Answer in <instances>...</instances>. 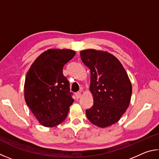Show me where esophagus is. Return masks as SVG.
<instances>
[{"mask_svg":"<svg viewBox=\"0 0 159 159\" xmlns=\"http://www.w3.org/2000/svg\"><path fill=\"white\" fill-rule=\"evenodd\" d=\"M75 96H76V98L77 99H79L80 97L82 96V93L80 92H77L76 93H75Z\"/></svg>","mask_w":159,"mask_h":159,"instance_id":"esophagus-1","label":"esophagus"}]
</instances>
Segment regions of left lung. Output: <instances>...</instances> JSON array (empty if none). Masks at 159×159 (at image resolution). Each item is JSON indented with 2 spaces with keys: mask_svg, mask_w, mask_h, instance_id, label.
Returning a JSON list of instances; mask_svg holds the SVG:
<instances>
[{
  "mask_svg": "<svg viewBox=\"0 0 159 159\" xmlns=\"http://www.w3.org/2000/svg\"><path fill=\"white\" fill-rule=\"evenodd\" d=\"M80 57L90 69L89 91L94 101L86 115L96 126H112L126 112L131 98L132 85L126 70L106 51L85 49L80 52Z\"/></svg>",
  "mask_w": 159,
  "mask_h": 159,
  "instance_id": "left-lung-1",
  "label": "left lung"
}]
</instances>
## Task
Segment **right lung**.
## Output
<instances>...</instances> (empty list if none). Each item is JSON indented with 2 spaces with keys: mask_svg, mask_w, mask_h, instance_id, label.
<instances>
[{
  "mask_svg": "<svg viewBox=\"0 0 159 159\" xmlns=\"http://www.w3.org/2000/svg\"><path fill=\"white\" fill-rule=\"evenodd\" d=\"M75 53L68 49H47L36 58L27 72L25 101L43 126L52 128L62 123L74 101L63 68Z\"/></svg>",
  "mask_w": 159,
  "mask_h": 159,
  "instance_id": "right-lung-1",
  "label": "right lung"
}]
</instances>
